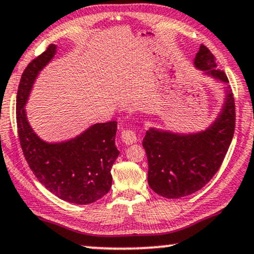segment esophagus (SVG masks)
Returning <instances> with one entry per match:
<instances>
[{
    "instance_id": "1",
    "label": "esophagus",
    "mask_w": 254,
    "mask_h": 254,
    "mask_svg": "<svg viewBox=\"0 0 254 254\" xmlns=\"http://www.w3.org/2000/svg\"><path fill=\"white\" fill-rule=\"evenodd\" d=\"M121 136H122V140H123L125 144H132L138 139L137 132L132 129L123 130L122 131Z\"/></svg>"
}]
</instances>
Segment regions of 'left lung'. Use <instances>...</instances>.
Returning a JSON list of instances; mask_svg holds the SVG:
<instances>
[{
    "label": "left lung",
    "instance_id": "1",
    "mask_svg": "<svg viewBox=\"0 0 254 254\" xmlns=\"http://www.w3.org/2000/svg\"><path fill=\"white\" fill-rule=\"evenodd\" d=\"M195 66L223 82L226 73L217 70L216 57L201 44ZM236 127V104L231 91L219 118L206 131L195 134H175L150 129L143 139L149 171L147 182L156 193L165 198H182L204 188L216 175L232 142Z\"/></svg>",
    "mask_w": 254,
    "mask_h": 254
}]
</instances>
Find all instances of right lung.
<instances>
[{
  "instance_id": "add662e5",
  "label": "right lung",
  "mask_w": 254,
  "mask_h": 254,
  "mask_svg": "<svg viewBox=\"0 0 254 254\" xmlns=\"http://www.w3.org/2000/svg\"><path fill=\"white\" fill-rule=\"evenodd\" d=\"M56 46L34 59L22 73L16 97V122L20 144L29 168L57 197L73 204H91L110 191L111 168L120 155L115 144L117 122L95 124L75 139L48 144L33 132L24 105L35 78L55 55Z\"/></svg>"
}]
</instances>
